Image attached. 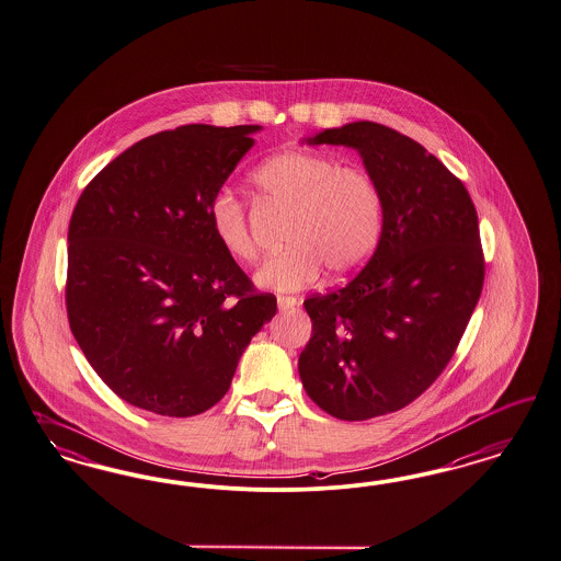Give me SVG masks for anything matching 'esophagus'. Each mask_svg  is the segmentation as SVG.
<instances>
[{"label":"esophagus","instance_id":"34e87169","mask_svg":"<svg viewBox=\"0 0 561 561\" xmlns=\"http://www.w3.org/2000/svg\"><path fill=\"white\" fill-rule=\"evenodd\" d=\"M298 305V300L294 296H277V307L279 310L294 309Z\"/></svg>","mask_w":561,"mask_h":561}]
</instances>
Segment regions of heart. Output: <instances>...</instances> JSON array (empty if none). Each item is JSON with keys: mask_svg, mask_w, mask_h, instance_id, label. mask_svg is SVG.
I'll return each mask as SVG.
<instances>
[{"mask_svg": "<svg viewBox=\"0 0 561 561\" xmlns=\"http://www.w3.org/2000/svg\"><path fill=\"white\" fill-rule=\"evenodd\" d=\"M261 205L288 211L282 249L259 267L254 282L271 290L307 288L328 267L342 277L360 270L383 232V196L363 168L317 151L271 154L251 174ZM213 238L240 263L256 259L247 205L232 193L213 194L207 207Z\"/></svg>", "mask_w": 561, "mask_h": 561, "instance_id": "heart-1", "label": "heart"}]
</instances>
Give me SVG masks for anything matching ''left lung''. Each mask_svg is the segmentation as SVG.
I'll return each mask as SVG.
<instances>
[{"mask_svg":"<svg viewBox=\"0 0 561 561\" xmlns=\"http://www.w3.org/2000/svg\"><path fill=\"white\" fill-rule=\"evenodd\" d=\"M363 157L383 196V232L346 286L305 300L298 358L310 400L367 421L416 400L451 360L484 279L479 217L462 182L416 140L375 122L305 138Z\"/></svg>","mask_w":561,"mask_h":561,"instance_id":"1","label":"left lung"}]
</instances>
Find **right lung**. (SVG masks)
I'll return each mask as SVG.
<instances>
[{
	"mask_svg": "<svg viewBox=\"0 0 561 561\" xmlns=\"http://www.w3.org/2000/svg\"><path fill=\"white\" fill-rule=\"evenodd\" d=\"M261 126L188 124L138 140L82 191L68 228L66 309L124 402L194 416L230 389L273 294L213 238L207 207Z\"/></svg>",
	"mask_w": 561,
	"mask_h": 561,
	"instance_id": "add662e5",
	"label": "right lung"
}]
</instances>
